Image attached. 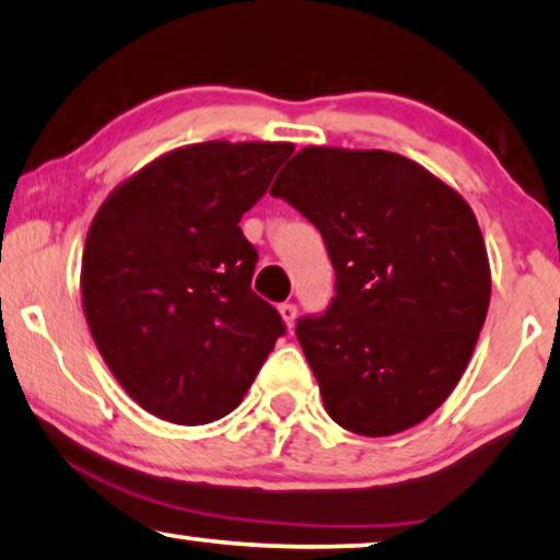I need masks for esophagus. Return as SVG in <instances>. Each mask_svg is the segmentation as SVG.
I'll return each mask as SVG.
<instances>
[{
  "instance_id": "esophagus-1",
  "label": "esophagus",
  "mask_w": 560,
  "mask_h": 560,
  "mask_svg": "<svg viewBox=\"0 0 560 560\" xmlns=\"http://www.w3.org/2000/svg\"><path fill=\"white\" fill-rule=\"evenodd\" d=\"M280 315H282V320H285V326L288 328H293L295 326V318H298V307H295V303H282L280 307Z\"/></svg>"
}]
</instances>
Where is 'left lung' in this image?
<instances>
[{
    "label": "left lung",
    "instance_id": "left-lung-1",
    "mask_svg": "<svg viewBox=\"0 0 560 560\" xmlns=\"http://www.w3.org/2000/svg\"><path fill=\"white\" fill-rule=\"evenodd\" d=\"M318 226L336 295L295 334L330 419L388 436L424 421L465 374L490 305L472 209L392 151L307 145L275 179Z\"/></svg>",
    "mask_w": 560,
    "mask_h": 560
}]
</instances>
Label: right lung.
<instances>
[{
  "label": "right lung",
  "mask_w": 560,
  "mask_h": 560,
  "mask_svg": "<svg viewBox=\"0 0 560 560\" xmlns=\"http://www.w3.org/2000/svg\"><path fill=\"white\" fill-rule=\"evenodd\" d=\"M293 149L207 141L164 153L113 189L88 230L85 320L118 384L159 419L230 415L285 334L253 293L257 249L240 220Z\"/></svg>",
  "instance_id": "1"
}]
</instances>
